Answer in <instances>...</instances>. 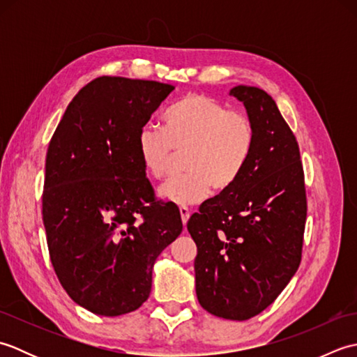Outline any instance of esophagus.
Instances as JSON below:
<instances>
[{
    "label": "esophagus",
    "instance_id": "obj_1",
    "mask_svg": "<svg viewBox=\"0 0 357 357\" xmlns=\"http://www.w3.org/2000/svg\"><path fill=\"white\" fill-rule=\"evenodd\" d=\"M179 213H181V221H183V224L185 225L187 221H188V218H190V208L185 207V206H181Z\"/></svg>",
    "mask_w": 357,
    "mask_h": 357
}]
</instances>
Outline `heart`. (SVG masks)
Instances as JSON below:
<instances>
[{
    "label": "heart",
    "mask_w": 357,
    "mask_h": 357,
    "mask_svg": "<svg viewBox=\"0 0 357 357\" xmlns=\"http://www.w3.org/2000/svg\"><path fill=\"white\" fill-rule=\"evenodd\" d=\"M255 144V127L242 112L227 110L222 102L202 93L185 95L164 118V128L142 127L136 147L144 169L161 179L174 150L184 153L183 176L158 188L161 199L192 206L208 198L211 187L225 190L244 172Z\"/></svg>",
    "instance_id": "heart-1"
}]
</instances>
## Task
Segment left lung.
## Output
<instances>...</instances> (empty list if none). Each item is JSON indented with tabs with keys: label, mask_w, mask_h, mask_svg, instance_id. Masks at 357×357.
Segmentation results:
<instances>
[{
	"label": "left lung",
	"mask_w": 357,
	"mask_h": 357,
	"mask_svg": "<svg viewBox=\"0 0 357 357\" xmlns=\"http://www.w3.org/2000/svg\"><path fill=\"white\" fill-rule=\"evenodd\" d=\"M255 144L231 187L207 199L187 230L196 242V296L208 313L245 321L264 312L298 270L307 219L299 147L273 98L236 86Z\"/></svg>",
	"instance_id": "1"
}]
</instances>
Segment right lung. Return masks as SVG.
I'll return each instance as SVG.
<instances>
[{"label": "right lung", "mask_w": 357, "mask_h": 357, "mask_svg": "<svg viewBox=\"0 0 357 357\" xmlns=\"http://www.w3.org/2000/svg\"><path fill=\"white\" fill-rule=\"evenodd\" d=\"M174 86L101 77L67 105L45 156L43 222L67 294L89 312H135L162 250L183 231L179 208L155 202L136 138Z\"/></svg>", "instance_id": "right-lung-1"}]
</instances>
